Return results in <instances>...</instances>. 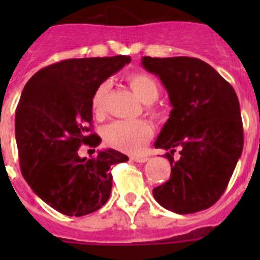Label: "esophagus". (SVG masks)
<instances>
[{
  "label": "esophagus",
  "mask_w": 260,
  "mask_h": 260,
  "mask_svg": "<svg viewBox=\"0 0 260 260\" xmlns=\"http://www.w3.org/2000/svg\"><path fill=\"white\" fill-rule=\"evenodd\" d=\"M130 160H133L135 162H146L148 160V157L143 155H133L130 156Z\"/></svg>",
  "instance_id": "34e87169"
}]
</instances>
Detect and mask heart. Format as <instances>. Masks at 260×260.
Instances as JSON below:
<instances>
[{"instance_id":"heart-1","label":"heart","mask_w":260,"mask_h":260,"mask_svg":"<svg viewBox=\"0 0 260 260\" xmlns=\"http://www.w3.org/2000/svg\"><path fill=\"white\" fill-rule=\"evenodd\" d=\"M128 83L134 89L138 98L146 103L147 110L152 114H158V108L152 104L158 98V84L153 77L146 73H134L128 75ZM110 84L103 82L93 92L91 99V108L98 117H103L107 112V102ZM153 134V127L144 119L133 121H114L103 130V139L105 144L123 152H135L146 143Z\"/></svg>"}]
</instances>
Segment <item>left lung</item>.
<instances>
[{
    "label": "left lung",
    "instance_id": "1",
    "mask_svg": "<svg viewBox=\"0 0 260 260\" xmlns=\"http://www.w3.org/2000/svg\"><path fill=\"white\" fill-rule=\"evenodd\" d=\"M173 107L155 142L171 161V178L153 189L160 206L186 215L210 208L224 194L243 148L240 102L208 63L191 57H143ZM180 158H173L175 148Z\"/></svg>",
    "mask_w": 260,
    "mask_h": 260
}]
</instances>
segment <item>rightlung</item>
<instances>
[{
	"instance_id": "add662e5",
	"label": "right lung",
	"mask_w": 260,
	"mask_h": 260,
	"mask_svg": "<svg viewBox=\"0 0 260 260\" xmlns=\"http://www.w3.org/2000/svg\"><path fill=\"white\" fill-rule=\"evenodd\" d=\"M130 61L128 56L63 59L39 70L23 88L15 110L20 171L34 192L63 215L102 208L112 190L110 167L128 160L112 148L91 158L78 150L102 141L92 133L91 99Z\"/></svg>"
}]
</instances>
